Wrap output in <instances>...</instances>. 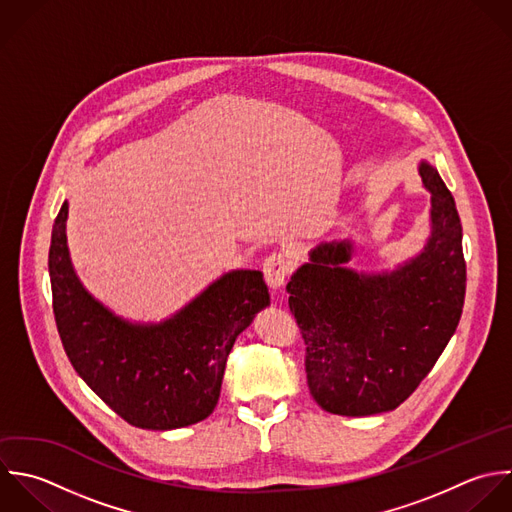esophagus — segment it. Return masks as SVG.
Masks as SVG:
<instances>
[{
    "label": "esophagus",
    "mask_w": 512,
    "mask_h": 512,
    "mask_svg": "<svg viewBox=\"0 0 512 512\" xmlns=\"http://www.w3.org/2000/svg\"><path fill=\"white\" fill-rule=\"evenodd\" d=\"M265 281L271 289H281L291 273V261L283 253H271L263 263Z\"/></svg>",
    "instance_id": "obj_1"
}]
</instances>
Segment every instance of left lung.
Segmentation results:
<instances>
[{"label": "left lung", "mask_w": 512, "mask_h": 512, "mask_svg": "<svg viewBox=\"0 0 512 512\" xmlns=\"http://www.w3.org/2000/svg\"><path fill=\"white\" fill-rule=\"evenodd\" d=\"M419 175L431 193V233L415 257L389 271H355L351 239L321 243L287 283L307 345V385L327 413L397 409L457 331L467 289L463 227L439 171L421 161Z\"/></svg>", "instance_id": "obj_1"}]
</instances>
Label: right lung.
<instances>
[{
	"instance_id": "add662e5",
	"label": "right lung",
	"mask_w": 512,
	"mask_h": 512,
	"mask_svg": "<svg viewBox=\"0 0 512 512\" xmlns=\"http://www.w3.org/2000/svg\"><path fill=\"white\" fill-rule=\"evenodd\" d=\"M69 205L51 231L49 279L63 349L87 387L129 425L173 431L207 419L235 339L265 309L261 271L223 273L159 323L115 315L79 281L67 247Z\"/></svg>"
}]
</instances>
